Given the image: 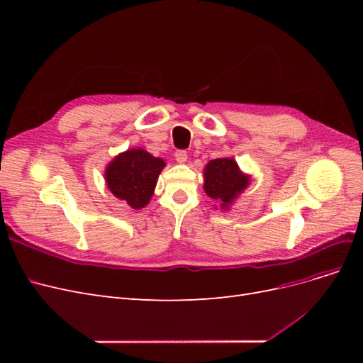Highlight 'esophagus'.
<instances>
[{
	"instance_id": "34e87169",
	"label": "esophagus",
	"mask_w": 363,
	"mask_h": 363,
	"mask_svg": "<svg viewBox=\"0 0 363 363\" xmlns=\"http://www.w3.org/2000/svg\"><path fill=\"white\" fill-rule=\"evenodd\" d=\"M175 160H177L179 163H186V160H188V152L180 150L175 152Z\"/></svg>"
}]
</instances>
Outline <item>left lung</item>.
I'll list each match as a JSON object with an SVG mask.
<instances>
[{
  "label": "left lung",
  "mask_w": 363,
  "mask_h": 363,
  "mask_svg": "<svg viewBox=\"0 0 363 363\" xmlns=\"http://www.w3.org/2000/svg\"><path fill=\"white\" fill-rule=\"evenodd\" d=\"M203 179L204 192L218 203L215 208L225 212L248 188L251 175L240 169L233 157H219L206 164Z\"/></svg>",
  "instance_id": "obj_1"
}]
</instances>
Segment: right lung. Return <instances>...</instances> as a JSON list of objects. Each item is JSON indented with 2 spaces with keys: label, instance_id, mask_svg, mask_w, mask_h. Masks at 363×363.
<instances>
[{
  "label": "right lung",
  "instance_id": "1",
  "mask_svg": "<svg viewBox=\"0 0 363 363\" xmlns=\"http://www.w3.org/2000/svg\"><path fill=\"white\" fill-rule=\"evenodd\" d=\"M164 167L163 159L155 157L144 148H131L107 163L104 180L118 200L139 211L150 203Z\"/></svg>",
  "mask_w": 363,
  "mask_h": 363
}]
</instances>
